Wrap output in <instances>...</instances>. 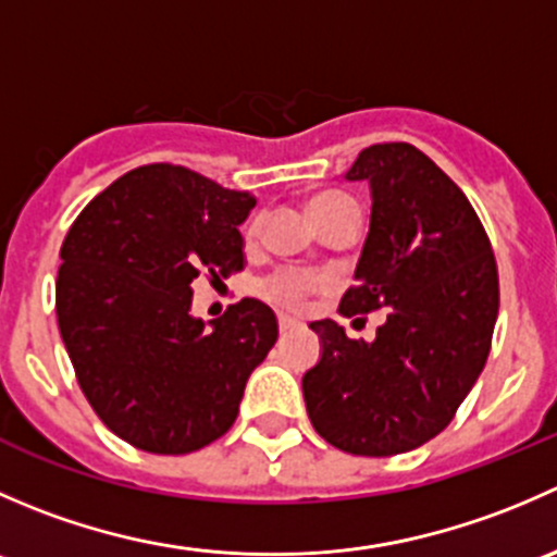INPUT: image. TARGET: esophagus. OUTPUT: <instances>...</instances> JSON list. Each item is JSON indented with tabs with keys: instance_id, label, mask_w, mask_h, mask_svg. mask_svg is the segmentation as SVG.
Returning a JSON list of instances; mask_svg holds the SVG:
<instances>
[{
	"instance_id": "esophagus-1",
	"label": "esophagus",
	"mask_w": 557,
	"mask_h": 557,
	"mask_svg": "<svg viewBox=\"0 0 557 557\" xmlns=\"http://www.w3.org/2000/svg\"><path fill=\"white\" fill-rule=\"evenodd\" d=\"M280 334H288V331L296 329V320L294 318H285V314H280Z\"/></svg>"
}]
</instances>
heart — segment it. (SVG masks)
Masks as SVG:
<instances>
[{
	"instance_id": "heart-1",
	"label": "heart",
	"mask_w": 557,
	"mask_h": 557,
	"mask_svg": "<svg viewBox=\"0 0 557 557\" xmlns=\"http://www.w3.org/2000/svg\"><path fill=\"white\" fill-rule=\"evenodd\" d=\"M345 210H358V207L350 196L339 194V190H323V194L312 196L310 201V212L318 226H323L329 218L339 215V212ZM258 228H261V221H252L250 226H247V239L258 237ZM320 285H323V280H320L318 274L299 272V269H280V272L269 274L267 277V283H263V294L283 307H299L301 301L307 299V294L314 288H320Z\"/></svg>"
}]
</instances>
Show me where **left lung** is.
<instances>
[{
  "mask_svg": "<svg viewBox=\"0 0 557 557\" xmlns=\"http://www.w3.org/2000/svg\"><path fill=\"white\" fill-rule=\"evenodd\" d=\"M345 177L372 188V223L339 312L385 310V323L374 342L329 318L310 323L323 352L301 387L329 445L385 458L442 434L474 387L498 318V269L463 190L414 145H372Z\"/></svg>",
  "mask_w": 557,
  "mask_h": 557,
  "instance_id": "1",
  "label": "left lung"
}]
</instances>
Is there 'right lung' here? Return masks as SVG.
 Here are the masks:
<instances>
[{
	"label": "right lung",
	"mask_w": 557,
	"mask_h": 557,
	"mask_svg": "<svg viewBox=\"0 0 557 557\" xmlns=\"http://www.w3.org/2000/svg\"><path fill=\"white\" fill-rule=\"evenodd\" d=\"M256 199L174 164H148L94 196L61 245L55 314L77 383L128 445L185 455L234 425L252 369L277 342L258 299L210 325L190 283L245 267L239 223Z\"/></svg>",
	"instance_id": "right-lung-1"
}]
</instances>
